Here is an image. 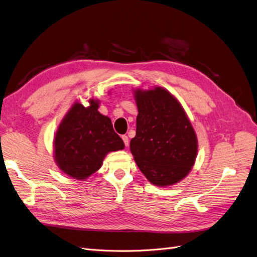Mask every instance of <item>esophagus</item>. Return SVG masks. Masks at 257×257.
<instances>
[{
	"label": "esophagus",
	"mask_w": 257,
	"mask_h": 257,
	"mask_svg": "<svg viewBox=\"0 0 257 257\" xmlns=\"http://www.w3.org/2000/svg\"><path fill=\"white\" fill-rule=\"evenodd\" d=\"M122 141H123L124 145H125V147H127V146H128V137H127V136L123 135V136H122Z\"/></svg>",
	"instance_id": "1"
}]
</instances>
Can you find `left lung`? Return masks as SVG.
<instances>
[{
	"label": "left lung",
	"instance_id": "1",
	"mask_svg": "<svg viewBox=\"0 0 257 257\" xmlns=\"http://www.w3.org/2000/svg\"><path fill=\"white\" fill-rule=\"evenodd\" d=\"M138 114L130 149L150 183L169 186L192 170L197 136L188 114L172 93L162 87L133 90Z\"/></svg>",
	"mask_w": 257,
	"mask_h": 257
}]
</instances>
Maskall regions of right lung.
<instances>
[{"instance_id": "add662e5", "label": "right lung", "mask_w": 257, "mask_h": 257, "mask_svg": "<svg viewBox=\"0 0 257 257\" xmlns=\"http://www.w3.org/2000/svg\"><path fill=\"white\" fill-rule=\"evenodd\" d=\"M89 106L78 100L59 124L53 139V158L65 175L84 180L102 167L109 152L124 149L109 116L98 111L99 100L89 98Z\"/></svg>"}]
</instances>
